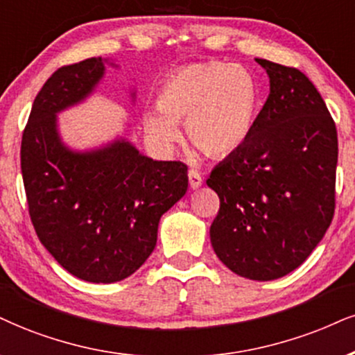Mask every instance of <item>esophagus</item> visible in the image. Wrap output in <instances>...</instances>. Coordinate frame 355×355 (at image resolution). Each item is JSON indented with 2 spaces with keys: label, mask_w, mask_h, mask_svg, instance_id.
Here are the masks:
<instances>
[{
  "label": "esophagus",
  "mask_w": 355,
  "mask_h": 355,
  "mask_svg": "<svg viewBox=\"0 0 355 355\" xmlns=\"http://www.w3.org/2000/svg\"><path fill=\"white\" fill-rule=\"evenodd\" d=\"M187 178H189V186L192 187V189H199V187L202 186L204 179H202V176H200V173H198L196 169H189Z\"/></svg>",
  "instance_id": "34e87169"
}]
</instances>
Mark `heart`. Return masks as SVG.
<instances>
[{"mask_svg": "<svg viewBox=\"0 0 355 355\" xmlns=\"http://www.w3.org/2000/svg\"><path fill=\"white\" fill-rule=\"evenodd\" d=\"M157 107H146L143 126L164 150L181 139L186 123L191 144L209 157H225L250 137L258 110V85L242 65L211 60L178 69L164 78Z\"/></svg>", "mask_w": 355, "mask_h": 355, "instance_id": "1", "label": "heart"}]
</instances>
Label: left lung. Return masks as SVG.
<instances>
[{"mask_svg": "<svg viewBox=\"0 0 355 355\" xmlns=\"http://www.w3.org/2000/svg\"><path fill=\"white\" fill-rule=\"evenodd\" d=\"M255 60L270 95L247 141L207 179L220 199L211 242L234 273L270 282L298 268L331 225L338 131L303 72Z\"/></svg>", "mask_w": 355, "mask_h": 355, "instance_id": "left-lung-1", "label": "left lung"}]
</instances>
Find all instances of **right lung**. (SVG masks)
<instances>
[{"label":"right lung","mask_w":355,"mask_h":355,"mask_svg":"<svg viewBox=\"0 0 355 355\" xmlns=\"http://www.w3.org/2000/svg\"><path fill=\"white\" fill-rule=\"evenodd\" d=\"M102 57L64 65L47 78L21 141L29 216L47 252L92 283L128 278L156 247L157 224L187 191V166L153 161L125 139L76 153L57 133L59 112L89 97Z\"/></svg>","instance_id":"1"}]
</instances>
